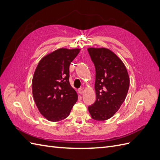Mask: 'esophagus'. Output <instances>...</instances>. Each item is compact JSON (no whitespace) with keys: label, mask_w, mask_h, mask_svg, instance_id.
Listing matches in <instances>:
<instances>
[{"label":"esophagus","mask_w":160,"mask_h":160,"mask_svg":"<svg viewBox=\"0 0 160 160\" xmlns=\"http://www.w3.org/2000/svg\"><path fill=\"white\" fill-rule=\"evenodd\" d=\"M78 91H79V93H80V94H82V93H83V88H80V89H78Z\"/></svg>","instance_id":"1"}]
</instances>
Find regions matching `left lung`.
Segmentation results:
<instances>
[{"instance_id": "8db88e82", "label": "left lung", "mask_w": 160, "mask_h": 160, "mask_svg": "<svg viewBox=\"0 0 160 160\" xmlns=\"http://www.w3.org/2000/svg\"><path fill=\"white\" fill-rule=\"evenodd\" d=\"M95 68L96 100L88 107L92 119L104 121L117 112L126 98L129 78L119 58L105 48L88 49Z\"/></svg>"}]
</instances>
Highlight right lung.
Masks as SVG:
<instances>
[{
	"label": "right lung",
	"mask_w": 160,
	"mask_h": 160,
	"mask_svg": "<svg viewBox=\"0 0 160 160\" xmlns=\"http://www.w3.org/2000/svg\"><path fill=\"white\" fill-rule=\"evenodd\" d=\"M80 49H59L39 61L33 75L32 95L42 115L51 122L69 116L77 101L69 83V65Z\"/></svg>",
	"instance_id": "right-lung-1"
}]
</instances>
